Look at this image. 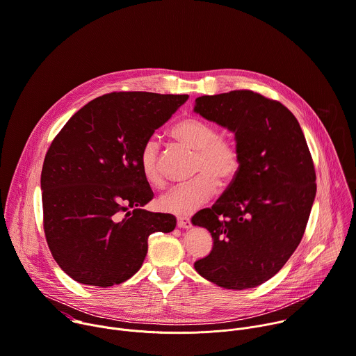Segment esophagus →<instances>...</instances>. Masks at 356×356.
<instances>
[{"label":"esophagus","mask_w":356,"mask_h":356,"mask_svg":"<svg viewBox=\"0 0 356 356\" xmlns=\"http://www.w3.org/2000/svg\"><path fill=\"white\" fill-rule=\"evenodd\" d=\"M177 226L181 227V229H188V227L191 226V222H190V219L186 218V216H179V218H177Z\"/></svg>","instance_id":"1"}]
</instances>
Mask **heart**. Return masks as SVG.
<instances>
[{
	"label": "heart",
	"mask_w": 356,
	"mask_h": 356,
	"mask_svg": "<svg viewBox=\"0 0 356 356\" xmlns=\"http://www.w3.org/2000/svg\"><path fill=\"white\" fill-rule=\"evenodd\" d=\"M172 136L197 151L194 163L197 176L188 183L173 187L161 197L159 204L163 211L190 215L212 198L218 187L216 178L222 183L234 179L241 169L242 155L234 141L219 137L216 126L198 117L183 118L172 129ZM158 161L159 145L155 138H151L140 154V169L145 181L154 187L163 183Z\"/></svg>",
	"instance_id": "b5f03b06"
}]
</instances>
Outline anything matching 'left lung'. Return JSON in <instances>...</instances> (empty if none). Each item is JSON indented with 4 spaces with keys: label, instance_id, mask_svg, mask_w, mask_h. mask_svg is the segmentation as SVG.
I'll return each instance as SVG.
<instances>
[{
    "label": "left lung",
    "instance_id": "obj_1",
    "mask_svg": "<svg viewBox=\"0 0 356 356\" xmlns=\"http://www.w3.org/2000/svg\"><path fill=\"white\" fill-rule=\"evenodd\" d=\"M194 111L234 134L242 163L226 191L191 223L209 230L195 271L226 289L273 278L299 246L316 197V172L296 117L253 90L195 99Z\"/></svg>",
    "mask_w": 356,
    "mask_h": 356
}]
</instances>
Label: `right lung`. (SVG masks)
<instances>
[{"label":"right lung","mask_w":356,"mask_h":356,"mask_svg":"<svg viewBox=\"0 0 356 356\" xmlns=\"http://www.w3.org/2000/svg\"><path fill=\"white\" fill-rule=\"evenodd\" d=\"M187 99L103 95L79 108L53 140L40 179L43 226L54 260L74 281L100 288L127 281L145 260L149 234L176 227L173 215L143 209L154 193L140 154Z\"/></svg>","instance_id":"right-lung-1"}]
</instances>
